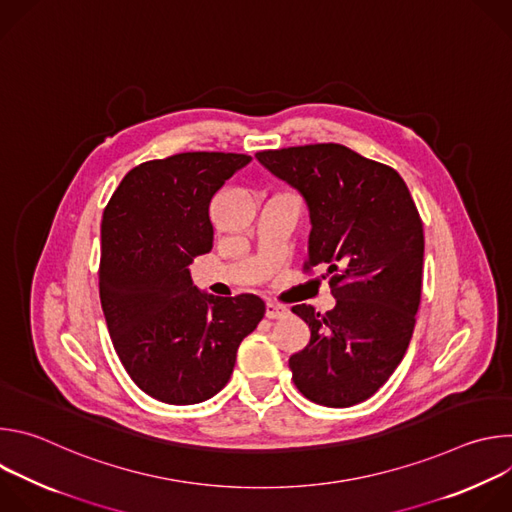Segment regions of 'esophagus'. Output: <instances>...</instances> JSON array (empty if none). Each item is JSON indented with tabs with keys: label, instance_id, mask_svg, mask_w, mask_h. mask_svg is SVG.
<instances>
[{
	"label": "esophagus",
	"instance_id": "esophagus-1",
	"mask_svg": "<svg viewBox=\"0 0 512 512\" xmlns=\"http://www.w3.org/2000/svg\"><path fill=\"white\" fill-rule=\"evenodd\" d=\"M289 314V310L281 304H275V302H267L265 304V316L269 320H277V318H285Z\"/></svg>",
	"mask_w": 512,
	"mask_h": 512
}]
</instances>
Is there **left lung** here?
Instances as JSON below:
<instances>
[{
  "mask_svg": "<svg viewBox=\"0 0 512 512\" xmlns=\"http://www.w3.org/2000/svg\"><path fill=\"white\" fill-rule=\"evenodd\" d=\"M255 158L310 210L304 269L326 265L336 306H294L310 342L289 356L298 391L326 407L373 397L409 346L421 302L423 223L403 178L340 143L267 150Z\"/></svg>",
  "mask_w": 512,
  "mask_h": 512,
  "instance_id": "8db88e82",
  "label": "left lung"
}]
</instances>
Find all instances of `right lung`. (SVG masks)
Returning a JSON list of instances; mask_svg holds the SVG:
<instances>
[{"label":"right lung","mask_w":512,"mask_h":512,"mask_svg":"<svg viewBox=\"0 0 512 512\" xmlns=\"http://www.w3.org/2000/svg\"><path fill=\"white\" fill-rule=\"evenodd\" d=\"M245 154L186 152L125 174L101 223L99 296L115 352L133 383L170 405L202 403L235 369L239 344L265 314L253 294L216 298L190 277L212 249V196Z\"/></svg>","instance_id":"obj_1"}]
</instances>
